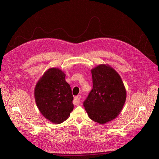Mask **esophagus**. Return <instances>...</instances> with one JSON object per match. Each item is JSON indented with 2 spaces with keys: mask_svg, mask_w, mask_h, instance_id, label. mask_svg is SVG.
<instances>
[{
  "mask_svg": "<svg viewBox=\"0 0 159 159\" xmlns=\"http://www.w3.org/2000/svg\"><path fill=\"white\" fill-rule=\"evenodd\" d=\"M81 98V95H78L77 96L75 97V105H79L80 104V99Z\"/></svg>",
  "mask_w": 159,
  "mask_h": 159,
  "instance_id": "34e87169",
  "label": "esophagus"
}]
</instances>
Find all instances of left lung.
<instances>
[{
	"label": "left lung",
	"instance_id": "left-lung-1",
	"mask_svg": "<svg viewBox=\"0 0 159 159\" xmlns=\"http://www.w3.org/2000/svg\"><path fill=\"white\" fill-rule=\"evenodd\" d=\"M93 87L84 106L89 117L104 125L115 119L126 99V90L120 74L108 64L91 69Z\"/></svg>",
	"mask_w": 159,
	"mask_h": 159
}]
</instances>
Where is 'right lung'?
Instances as JSON below:
<instances>
[{"instance_id": "obj_1", "label": "right lung", "mask_w": 159, "mask_h": 159, "mask_svg": "<svg viewBox=\"0 0 159 159\" xmlns=\"http://www.w3.org/2000/svg\"><path fill=\"white\" fill-rule=\"evenodd\" d=\"M65 78L63 71L50 68L39 78L34 88L35 102L39 112L55 124L66 120L74 109L72 90Z\"/></svg>"}]
</instances>
